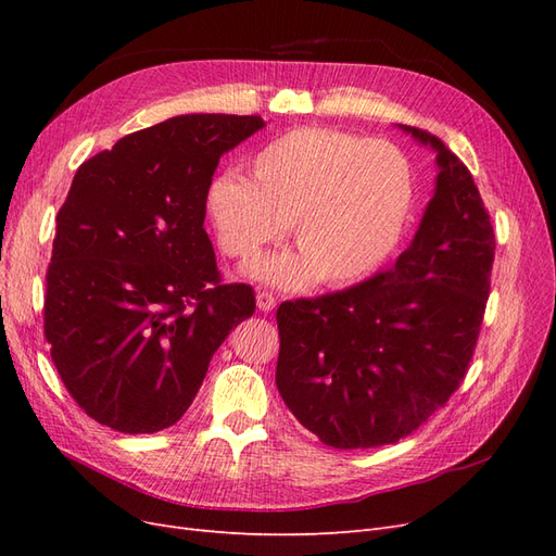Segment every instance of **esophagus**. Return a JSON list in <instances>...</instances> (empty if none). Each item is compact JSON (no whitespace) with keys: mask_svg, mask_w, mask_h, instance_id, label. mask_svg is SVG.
Masks as SVG:
<instances>
[{"mask_svg":"<svg viewBox=\"0 0 556 556\" xmlns=\"http://www.w3.org/2000/svg\"><path fill=\"white\" fill-rule=\"evenodd\" d=\"M257 308L262 313H271L276 308V296L271 292H266V290L257 292Z\"/></svg>","mask_w":556,"mask_h":556,"instance_id":"esophagus-1","label":"esophagus"}]
</instances>
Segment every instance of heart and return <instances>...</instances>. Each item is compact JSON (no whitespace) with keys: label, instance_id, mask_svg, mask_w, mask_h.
I'll use <instances>...</instances> for the list:
<instances>
[{"label":"heart","instance_id":"b5f03b06","mask_svg":"<svg viewBox=\"0 0 556 556\" xmlns=\"http://www.w3.org/2000/svg\"><path fill=\"white\" fill-rule=\"evenodd\" d=\"M415 176L394 143L329 127L280 134L252 157V180L220 174L208 211L225 255L252 260L292 223L301 252L268 257L255 276L296 288L355 282L392 255L408 223Z\"/></svg>","mask_w":556,"mask_h":556}]
</instances>
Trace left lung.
I'll return each mask as SVG.
<instances>
[{"label": "left lung", "instance_id": "1", "mask_svg": "<svg viewBox=\"0 0 556 556\" xmlns=\"http://www.w3.org/2000/svg\"><path fill=\"white\" fill-rule=\"evenodd\" d=\"M435 192L399 260L348 290L278 306L276 384L336 450L406 439L459 390L490 299L494 227L466 164L433 134Z\"/></svg>", "mask_w": 556, "mask_h": 556}]
</instances>
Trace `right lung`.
<instances>
[{
  "label": "right lung",
  "mask_w": 556,
  "mask_h": 556,
  "mask_svg": "<svg viewBox=\"0 0 556 556\" xmlns=\"http://www.w3.org/2000/svg\"><path fill=\"white\" fill-rule=\"evenodd\" d=\"M262 127L260 115H176L78 166L55 217L43 333L99 425H176L215 350L255 313L250 285L220 282L204 217L217 162Z\"/></svg>",
  "instance_id": "obj_1"
}]
</instances>
